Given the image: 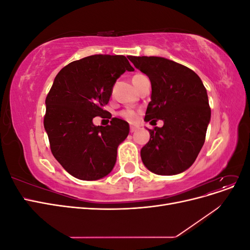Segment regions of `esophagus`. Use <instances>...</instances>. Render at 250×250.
Wrapping results in <instances>:
<instances>
[{
    "label": "esophagus",
    "instance_id": "1",
    "mask_svg": "<svg viewBox=\"0 0 250 250\" xmlns=\"http://www.w3.org/2000/svg\"><path fill=\"white\" fill-rule=\"evenodd\" d=\"M138 129V126H135V125H130V132H134L135 130Z\"/></svg>",
    "mask_w": 250,
    "mask_h": 250
}]
</instances>
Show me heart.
I'll return each mask as SVG.
<instances>
[{
  "mask_svg": "<svg viewBox=\"0 0 250 250\" xmlns=\"http://www.w3.org/2000/svg\"><path fill=\"white\" fill-rule=\"evenodd\" d=\"M141 74H137V75H134L133 77H138V76H140ZM120 116L122 117L123 119H125V120H127V121H135L137 120V118H138V113L135 112L134 110H131V109H126V110H123V111H121L120 112Z\"/></svg>",
  "mask_w": 250,
  "mask_h": 250,
  "instance_id": "1",
  "label": "heart"
}]
</instances>
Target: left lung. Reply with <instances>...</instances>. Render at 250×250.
<instances>
[{
	"instance_id": "1",
	"label": "left lung",
	"mask_w": 250,
	"mask_h": 250,
	"mask_svg": "<svg viewBox=\"0 0 250 250\" xmlns=\"http://www.w3.org/2000/svg\"><path fill=\"white\" fill-rule=\"evenodd\" d=\"M151 82L146 122L163 120V127L148 129L150 140L141 150L145 167L158 175H176L197 158L210 121L207 89L188 67L157 56H128Z\"/></svg>"
}]
</instances>
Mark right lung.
<instances>
[{
  "label": "right lung",
  "instance_id": "1",
  "mask_svg": "<svg viewBox=\"0 0 250 250\" xmlns=\"http://www.w3.org/2000/svg\"><path fill=\"white\" fill-rule=\"evenodd\" d=\"M133 70L123 55H92L57 74L46 98L43 126L53 155L72 176L97 180L115 167L129 124L112 118L110 125L96 126L93 119L106 112L117 79Z\"/></svg>",
  "mask_w": 250,
  "mask_h": 250
}]
</instances>
